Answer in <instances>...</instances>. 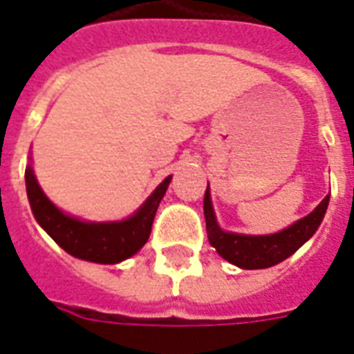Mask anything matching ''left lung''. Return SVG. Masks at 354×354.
I'll list each match as a JSON object with an SVG mask.
<instances>
[{
	"mask_svg": "<svg viewBox=\"0 0 354 354\" xmlns=\"http://www.w3.org/2000/svg\"><path fill=\"white\" fill-rule=\"evenodd\" d=\"M328 203H330V195H326L308 216L272 234H242V232L221 229V225L217 223L214 204H212L210 184H208L204 193V219H206L208 240L212 248H216L219 257H223L238 268L243 270L270 268L290 257L315 234L319 225L323 223Z\"/></svg>",
	"mask_w": 354,
	"mask_h": 354,
	"instance_id": "8db88e82",
	"label": "left lung"
}]
</instances>
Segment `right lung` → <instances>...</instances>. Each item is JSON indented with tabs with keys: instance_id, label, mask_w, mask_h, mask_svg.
<instances>
[{
	"instance_id": "1",
	"label": "right lung",
	"mask_w": 354,
	"mask_h": 354,
	"mask_svg": "<svg viewBox=\"0 0 354 354\" xmlns=\"http://www.w3.org/2000/svg\"><path fill=\"white\" fill-rule=\"evenodd\" d=\"M172 176L157 185L142 206L120 221H86L57 208L44 195L33 165L26 167V191L33 217L46 234L69 255L97 264H118L142 250L151 232L157 206L167 193Z\"/></svg>"
}]
</instances>
